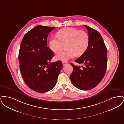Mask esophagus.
Wrapping results in <instances>:
<instances>
[{"label":"esophagus","mask_w":124,"mask_h":124,"mask_svg":"<svg viewBox=\"0 0 124 124\" xmlns=\"http://www.w3.org/2000/svg\"><path fill=\"white\" fill-rule=\"evenodd\" d=\"M62 63H63V65L64 66L67 65V64H68V63H67V62H63Z\"/></svg>","instance_id":"1"}]
</instances>
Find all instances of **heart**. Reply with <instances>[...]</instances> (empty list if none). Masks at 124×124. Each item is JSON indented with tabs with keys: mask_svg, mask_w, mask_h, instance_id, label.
<instances>
[{
	"mask_svg": "<svg viewBox=\"0 0 124 124\" xmlns=\"http://www.w3.org/2000/svg\"><path fill=\"white\" fill-rule=\"evenodd\" d=\"M57 37H52L49 41V46L54 53H58L66 44L64 51L58 53L55 59L58 60L66 61L77 56H81L88 47L89 38L84 31L67 27L59 30Z\"/></svg>",
	"mask_w": 124,
	"mask_h": 124,
	"instance_id": "b5f03b06",
	"label": "heart"
}]
</instances>
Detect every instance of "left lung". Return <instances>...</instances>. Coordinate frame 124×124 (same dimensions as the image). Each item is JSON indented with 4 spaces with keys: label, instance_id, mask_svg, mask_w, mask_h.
Instances as JSON below:
<instances>
[{
    "label": "left lung",
    "instance_id": "obj_1",
    "mask_svg": "<svg viewBox=\"0 0 124 124\" xmlns=\"http://www.w3.org/2000/svg\"><path fill=\"white\" fill-rule=\"evenodd\" d=\"M88 33L89 43L86 52L74 61L84 64L81 67L72 63L70 76L73 85L82 90L94 88L102 80L106 72L107 51L100 32L85 25Z\"/></svg>",
    "mask_w": 124,
    "mask_h": 124
}]
</instances>
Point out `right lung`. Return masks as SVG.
Instances as JSON below:
<instances>
[{
	"instance_id": "1",
	"label": "right lung",
	"mask_w": 124,
	"mask_h": 124,
	"mask_svg": "<svg viewBox=\"0 0 124 124\" xmlns=\"http://www.w3.org/2000/svg\"><path fill=\"white\" fill-rule=\"evenodd\" d=\"M55 28L38 25L24 35L21 43L18 60L21 76L28 87L38 93L53 89L62 68L61 61L51 62L54 54L47 47V37Z\"/></svg>"
}]
</instances>
